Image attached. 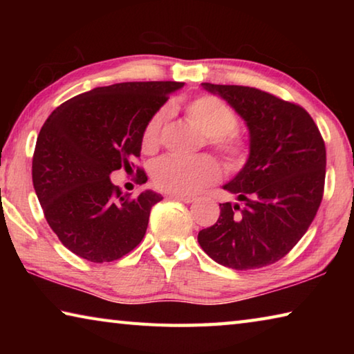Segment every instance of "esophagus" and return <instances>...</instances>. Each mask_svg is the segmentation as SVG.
Segmentation results:
<instances>
[{
	"mask_svg": "<svg viewBox=\"0 0 354 354\" xmlns=\"http://www.w3.org/2000/svg\"><path fill=\"white\" fill-rule=\"evenodd\" d=\"M169 198L183 201V203H187V205H189V203H194L196 200L195 196H192V195H179V194H170Z\"/></svg>",
	"mask_w": 354,
	"mask_h": 354,
	"instance_id": "esophagus-1",
	"label": "esophagus"
}]
</instances>
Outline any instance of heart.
I'll return each instance as SVG.
<instances>
[{
  "instance_id": "1",
  "label": "heart",
  "mask_w": 354,
  "mask_h": 354,
  "mask_svg": "<svg viewBox=\"0 0 354 354\" xmlns=\"http://www.w3.org/2000/svg\"><path fill=\"white\" fill-rule=\"evenodd\" d=\"M189 123L200 134L207 147L217 151L227 167H241L248 156V143L236 131L237 115L230 106L212 95H201L190 100L184 107ZM167 120V111L160 109L148 120L142 134V148L154 153L160 145V136ZM220 178V167L212 156L201 154L187 160L160 158L151 165V181L162 192L179 195L195 194Z\"/></svg>"
}]
</instances>
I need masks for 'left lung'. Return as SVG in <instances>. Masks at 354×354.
Returning a JSON list of instances; mask_svg holds the SVG:
<instances>
[{"label":"left lung","instance_id":"obj_1","mask_svg":"<svg viewBox=\"0 0 354 354\" xmlns=\"http://www.w3.org/2000/svg\"><path fill=\"white\" fill-rule=\"evenodd\" d=\"M250 131L247 164L223 189L245 205L221 203L215 225L198 232L205 253L234 270L270 266L295 247L323 198L325 142L301 106L254 87L203 82Z\"/></svg>","mask_w":354,"mask_h":354}]
</instances>
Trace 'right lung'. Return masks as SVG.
Returning a JSON list of instances; mask_svg holds the SVG:
<instances>
[{"instance_id":"obj_1","label":"right lung","mask_w":354,"mask_h":354,"mask_svg":"<svg viewBox=\"0 0 354 354\" xmlns=\"http://www.w3.org/2000/svg\"><path fill=\"white\" fill-rule=\"evenodd\" d=\"M184 86L175 81L120 82L65 101L46 118L32 156V184L45 218L71 253L91 262L117 261L142 242L153 190L136 198L111 183L133 170L148 120ZM137 183H147L137 167Z\"/></svg>"}]
</instances>
